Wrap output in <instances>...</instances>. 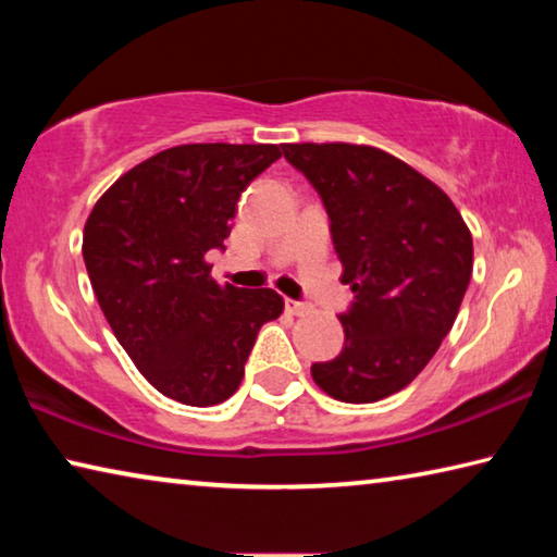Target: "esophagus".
I'll return each mask as SVG.
<instances>
[{
  "label": "esophagus",
  "mask_w": 557,
  "mask_h": 557,
  "mask_svg": "<svg viewBox=\"0 0 557 557\" xmlns=\"http://www.w3.org/2000/svg\"><path fill=\"white\" fill-rule=\"evenodd\" d=\"M285 309L295 317H301V314L309 312V307L305 305V301H295V299H285Z\"/></svg>",
  "instance_id": "34e87169"
}]
</instances>
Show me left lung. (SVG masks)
Instances as JSON below:
<instances>
[{
    "label": "left lung",
    "instance_id": "left-lung-1",
    "mask_svg": "<svg viewBox=\"0 0 557 557\" xmlns=\"http://www.w3.org/2000/svg\"><path fill=\"white\" fill-rule=\"evenodd\" d=\"M322 196L342 282L344 348L312 379L342 403H375L414 381L455 324L474 245L449 196L371 145H282Z\"/></svg>",
    "mask_w": 557,
    "mask_h": 557
}]
</instances>
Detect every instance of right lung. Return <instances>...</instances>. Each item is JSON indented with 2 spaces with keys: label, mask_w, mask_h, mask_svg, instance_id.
<instances>
[{
  "label": "right lung",
  "mask_w": 557,
  "mask_h": 557,
  "mask_svg": "<svg viewBox=\"0 0 557 557\" xmlns=\"http://www.w3.org/2000/svg\"><path fill=\"white\" fill-rule=\"evenodd\" d=\"M282 157L277 145H178L122 174L83 228V260L112 334L139 373L194 408L238 391L260 326L285 309L275 289L211 277L235 203Z\"/></svg>",
  "instance_id": "1"
}]
</instances>
